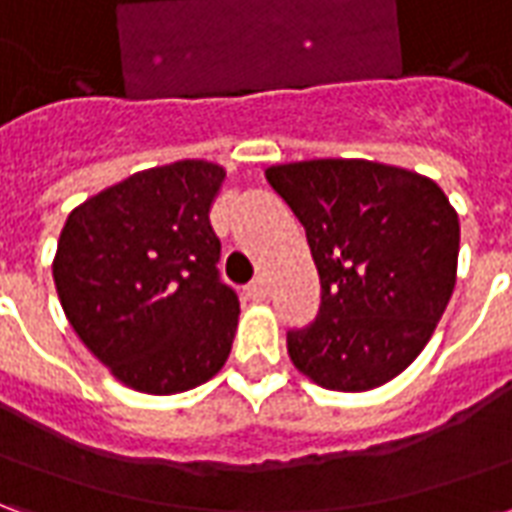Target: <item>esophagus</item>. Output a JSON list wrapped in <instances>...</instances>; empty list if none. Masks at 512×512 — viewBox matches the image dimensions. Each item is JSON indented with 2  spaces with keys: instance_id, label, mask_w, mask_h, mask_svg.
<instances>
[{
  "instance_id": "esophagus-1",
  "label": "esophagus",
  "mask_w": 512,
  "mask_h": 512,
  "mask_svg": "<svg viewBox=\"0 0 512 512\" xmlns=\"http://www.w3.org/2000/svg\"><path fill=\"white\" fill-rule=\"evenodd\" d=\"M246 296L252 301H266L268 299V282L263 277H257L252 285H246Z\"/></svg>"
}]
</instances>
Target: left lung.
Listing matches in <instances>:
<instances>
[{"label": "left lung", "instance_id": "8db88e82", "mask_svg": "<svg viewBox=\"0 0 512 512\" xmlns=\"http://www.w3.org/2000/svg\"><path fill=\"white\" fill-rule=\"evenodd\" d=\"M266 180L307 230L321 277L310 329L288 334L312 384L367 392L428 345L458 277L461 222L436 180L365 158L274 164Z\"/></svg>", "mask_w": 512, "mask_h": 512}]
</instances>
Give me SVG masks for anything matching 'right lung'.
Wrapping results in <instances>:
<instances>
[{"mask_svg": "<svg viewBox=\"0 0 512 512\" xmlns=\"http://www.w3.org/2000/svg\"><path fill=\"white\" fill-rule=\"evenodd\" d=\"M224 167L142 169L68 213L51 263L65 318L120 384L178 395L227 362L238 296L219 282L211 202Z\"/></svg>", "mask_w": 512, "mask_h": 512, "instance_id": "add662e5", "label": "right lung"}]
</instances>
